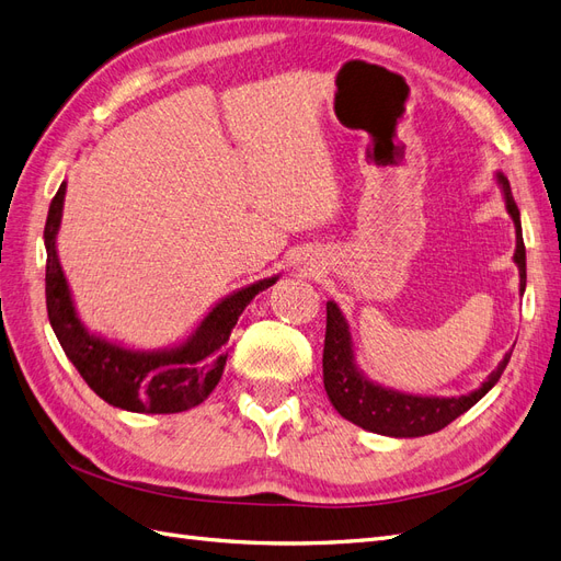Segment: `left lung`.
<instances>
[{"label": "left lung", "mask_w": 561, "mask_h": 561, "mask_svg": "<svg viewBox=\"0 0 561 561\" xmlns=\"http://www.w3.org/2000/svg\"><path fill=\"white\" fill-rule=\"evenodd\" d=\"M496 182L505 198V210L515 222V254L513 260L519 268V295L526 287V250L522 241V219L519 208L511 192V182L496 175ZM513 351L503 355L499 367L491 371L480 388L466 396H414L402 390L388 388L379 381H371L355 363V344L346 316L334 301H328V330L325 351H322V381H325L328 398L334 410L348 419L355 426L369 433L388 437H421L443 431L454 419L466 414L472 404H478L491 388L501 379L503 369L511 360Z\"/></svg>", "instance_id": "obj_1"}]
</instances>
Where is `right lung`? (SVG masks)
<instances>
[{"instance_id":"1","label":"right lung","mask_w":561,"mask_h":561,"mask_svg":"<svg viewBox=\"0 0 561 561\" xmlns=\"http://www.w3.org/2000/svg\"><path fill=\"white\" fill-rule=\"evenodd\" d=\"M67 182L50 201L46 245V309L50 328L67 358L95 396L135 414H178L206 400L222 379L227 342L248 304L280 276L262 278L219 299L180 344L140 351L128 348L83 325L58 257Z\"/></svg>"}]
</instances>
